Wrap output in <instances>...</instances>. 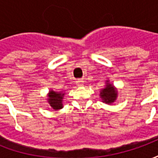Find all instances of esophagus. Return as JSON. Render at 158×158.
<instances>
[{"label":"esophagus","mask_w":158,"mask_h":158,"mask_svg":"<svg viewBox=\"0 0 158 158\" xmlns=\"http://www.w3.org/2000/svg\"><path fill=\"white\" fill-rule=\"evenodd\" d=\"M77 85L83 86L84 85V81H83V80H78V81H77Z\"/></svg>","instance_id":"esophagus-1"}]
</instances>
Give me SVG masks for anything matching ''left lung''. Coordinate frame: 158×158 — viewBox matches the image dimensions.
Returning a JSON list of instances; mask_svg holds the SVG:
<instances>
[{
	"label": "left lung",
	"instance_id": "left-lung-1",
	"mask_svg": "<svg viewBox=\"0 0 158 158\" xmlns=\"http://www.w3.org/2000/svg\"><path fill=\"white\" fill-rule=\"evenodd\" d=\"M100 97L102 102L108 105H112L118 98V89L107 79L105 87L100 90Z\"/></svg>",
	"mask_w": 158,
	"mask_h": 158
}]
</instances>
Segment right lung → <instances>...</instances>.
I'll return each instance as SVG.
<instances>
[{
  "instance_id": "right-lung-1",
  "label": "right lung",
  "mask_w": 158,
  "mask_h": 158,
  "mask_svg": "<svg viewBox=\"0 0 158 158\" xmlns=\"http://www.w3.org/2000/svg\"><path fill=\"white\" fill-rule=\"evenodd\" d=\"M65 96V92L63 91H54L53 89L49 90L47 94V102L49 106L55 111L62 109L63 107L62 100Z\"/></svg>"
}]
</instances>
